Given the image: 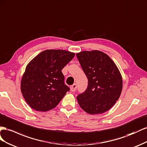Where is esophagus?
<instances>
[{
	"label": "esophagus",
	"instance_id": "obj_1",
	"mask_svg": "<svg viewBox=\"0 0 147 147\" xmlns=\"http://www.w3.org/2000/svg\"><path fill=\"white\" fill-rule=\"evenodd\" d=\"M70 89H71V92H75L76 90V89H77V85L76 84H74L73 85L71 86L70 87Z\"/></svg>",
	"mask_w": 147,
	"mask_h": 147
}]
</instances>
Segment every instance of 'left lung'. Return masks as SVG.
Instances as JSON below:
<instances>
[{
  "mask_svg": "<svg viewBox=\"0 0 147 147\" xmlns=\"http://www.w3.org/2000/svg\"><path fill=\"white\" fill-rule=\"evenodd\" d=\"M76 56L88 79L86 90L76 97L79 106L90 115L110 110L123 89L118 68L107 54L98 50L82 51Z\"/></svg>",
  "mask_w": 147,
  "mask_h": 147,
  "instance_id": "8db88e82",
  "label": "left lung"
}]
</instances>
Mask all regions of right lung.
I'll list each match as a JSON object with an SVG mask.
<instances>
[{"mask_svg": "<svg viewBox=\"0 0 147 147\" xmlns=\"http://www.w3.org/2000/svg\"><path fill=\"white\" fill-rule=\"evenodd\" d=\"M74 57L63 50H47L29 63L21 82V91L30 107L47 111L57 107L69 87L61 70Z\"/></svg>", "mask_w": 147, "mask_h": 147, "instance_id": "obj_1", "label": "right lung"}]
</instances>
